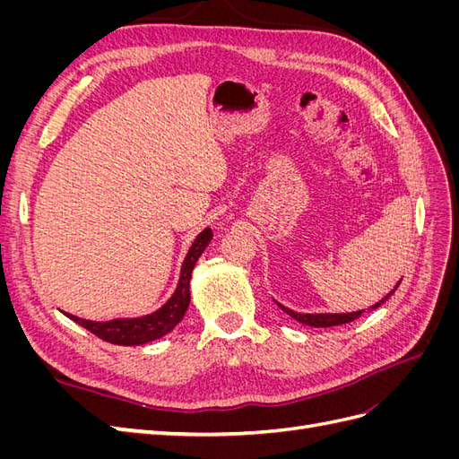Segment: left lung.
Here are the masks:
<instances>
[{"label": "left lung", "mask_w": 459, "mask_h": 459, "mask_svg": "<svg viewBox=\"0 0 459 459\" xmlns=\"http://www.w3.org/2000/svg\"><path fill=\"white\" fill-rule=\"evenodd\" d=\"M398 285H400V281H398ZM398 285L394 287V290L398 289ZM393 290V293H394ZM385 300H381V302H377L375 304V307H371V310L373 308H377V307H381ZM277 307H280L285 314H289L290 317H295L297 322H300V324H304V325H310V327H333V325H342V324H351V322H354V319H358L359 316H362V312H349V314H299V312H293V310H289V308H285V307H281V304H277Z\"/></svg>", "instance_id": "8db88e82"}]
</instances>
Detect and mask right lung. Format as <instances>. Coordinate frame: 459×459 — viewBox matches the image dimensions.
<instances>
[{"mask_svg": "<svg viewBox=\"0 0 459 459\" xmlns=\"http://www.w3.org/2000/svg\"><path fill=\"white\" fill-rule=\"evenodd\" d=\"M212 239V230L206 228L197 235V239L193 241L189 253L182 264V275H179V283L176 287V293L170 297V300L160 307L157 312H152L143 317H132V319H110V322H90V319H82L73 314H66L73 322L82 325L84 329L91 331L95 337H100L110 344L120 346H135L145 344L155 339L164 337L166 333H170L179 322L189 307V280L191 272L195 268V264L206 245Z\"/></svg>", "mask_w": 459, "mask_h": 459, "instance_id": "add662e5", "label": "right lung"}]
</instances>
